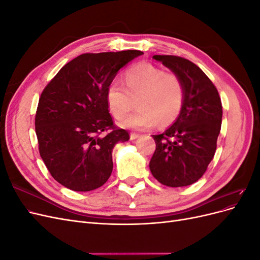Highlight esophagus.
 Returning <instances> with one entry per match:
<instances>
[{"label":"esophagus","instance_id":"1","mask_svg":"<svg viewBox=\"0 0 260 260\" xmlns=\"http://www.w3.org/2000/svg\"><path fill=\"white\" fill-rule=\"evenodd\" d=\"M139 137H140V135H138V133H131V135H130V139L131 140H136Z\"/></svg>","mask_w":260,"mask_h":260}]
</instances>
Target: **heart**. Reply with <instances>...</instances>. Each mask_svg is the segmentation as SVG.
I'll use <instances>...</instances> for the list:
<instances>
[{"instance_id":"heart-1","label":"heart","mask_w":260,"mask_h":260,"mask_svg":"<svg viewBox=\"0 0 260 260\" xmlns=\"http://www.w3.org/2000/svg\"><path fill=\"white\" fill-rule=\"evenodd\" d=\"M124 84L118 80L109 83L107 103L112 114L122 120L132 109V98H139L138 112L130 115L122 124L137 130L151 129L158 122L162 127L174 122L183 106L185 90L181 78L152 62H140L124 74Z\"/></svg>"}]
</instances>
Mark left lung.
Returning a JSON list of instances; mask_svg holds the SVG:
<instances>
[{"label":"left lung","mask_w":260,"mask_h":260,"mask_svg":"<svg viewBox=\"0 0 260 260\" xmlns=\"http://www.w3.org/2000/svg\"><path fill=\"white\" fill-rule=\"evenodd\" d=\"M153 58L181 78L185 96L171 127L152 136L156 149L149 169L164 185H191L203 177L214 158L222 121L221 100L214 83L194 62L174 55H154Z\"/></svg>","instance_id":"left-lung-1"}]
</instances>
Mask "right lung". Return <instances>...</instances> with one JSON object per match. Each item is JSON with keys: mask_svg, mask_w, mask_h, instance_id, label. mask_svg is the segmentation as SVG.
Masks as SVG:
<instances>
[{"mask_svg": "<svg viewBox=\"0 0 260 260\" xmlns=\"http://www.w3.org/2000/svg\"><path fill=\"white\" fill-rule=\"evenodd\" d=\"M142 54L137 50L81 54L42 91L35 122L39 152L61 185L88 192L111 177L113 148L130 138L114 124L106 91L119 69Z\"/></svg>", "mask_w": 260, "mask_h": 260, "instance_id": "right-lung-1", "label": "right lung"}]
</instances>
